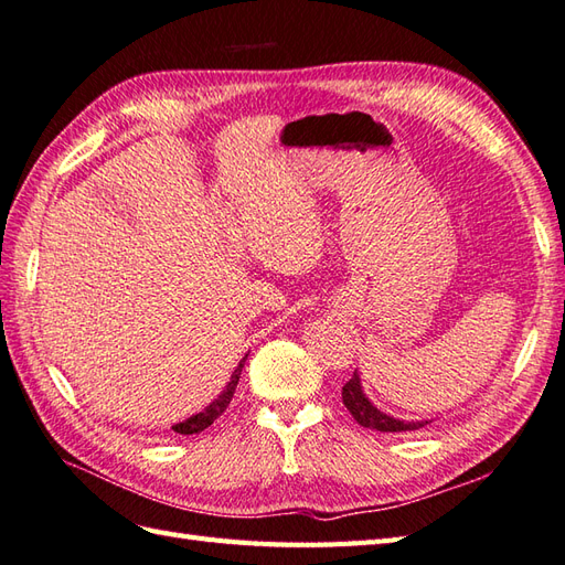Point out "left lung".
Returning a JSON list of instances; mask_svg holds the SVG:
<instances>
[{
  "label": "left lung",
  "mask_w": 565,
  "mask_h": 565,
  "mask_svg": "<svg viewBox=\"0 0 565 565\" xmlns=\"http://www.w3.org/2000/svg\"><path fill=\"white\" fill-rule=\"evenodd\" d=\"M343 404L350 411V416H353L362 428H372L380 433H406V430H418L423 425H428V420H416V423L398 420L374 408L370 404V398L362 394L358 372H353V377L343 384Z\"/></svg>",
  "instance_id": "obj_1"
}]
</instances>
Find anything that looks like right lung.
Masks as SVG:
<instances>
[{
	"label": "right lung",
	"instance_id": "1",
	"mask_svg": "<svg viewBox=\"0 0 565 565\" xmlns=\"http://www.w3.org/2000/svg\"><path fill=\"white\" fill-rule=\"evenodd\" d=\"M244 362H246V358L239 362V367L234 370V374H232V380H230L227 388H224V392H222L215 401H212V404H210L205 411H200V413H195L193 418H188V420H183V423H177V425H173V433H181V435H195V433H203L205 428H210V425L215 423V420L222 416L224 411H227L230 401H232V396H234V388H236V384H239Z\"/></svg>",
	"mask_w": 565,
	"mask_h": 565
}]
</instances>
